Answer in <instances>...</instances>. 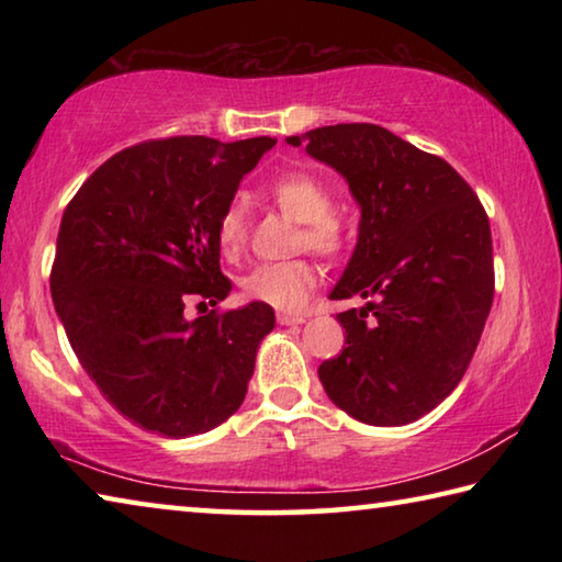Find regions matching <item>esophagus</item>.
<instances>
[{"instance_id":"1","label":"esophagus","mask_w":562,"mask_h":562,"mask_svg":"<svg viewBox=\"0 0 562 562\" xmlns=\"http://www.w3.org/2000/svg\"><path fill=\"white\" fill-rule=\"evenodd\" d=\"M278 322H280V325H284V327H290V325H302V322H304V315H294V312H280V315H278Z\"/></svg>"}]
</instances>
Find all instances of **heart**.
Here are the masks:
<instances>
[{
    "instance_id": "1",
    "label": "heart",
    "mask_w": 562,
    "mask_h": 562,
    "mask_svg": "<svg viewBox=\"0 0 562 562\" xmlns=\"http://www.w3.org/2000/svg\"><path fill=\"white\" fill-rule=\"evenodd\" d=\"M270 201L284 215L300 223L294 245L322 255L339 258L351 240V227L345 211L331 205L329 188L317 176L292 170L274 178L268 186ZM217 245L225 255H237L247 243V215L243 203H231L217 217ZM319 270L310 260L262 262L240 278V290L247 300L270 304L274 310H300L315 292Z\"/></svg>"
}]
</instances>
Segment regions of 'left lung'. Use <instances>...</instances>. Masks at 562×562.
<instances>
[{"label": "left lung", "instance_id": "obj_1", "mask_svg": "<svg viewBox=\"0 0 562 562\" xmlns=\"http://www.w3.org/2000/svg\"><path fill=\"white\" fill-rule=\"evenodd\" d=\"M288 144L347 178L361 207L359 240L331 300L345 349L319 364L341 412L372 426L412 424L439 406L469 369L493 290L488 215L443 158L374 123H337Z\"/></svg>", "mask_w": 562, "mask_h": 562}]
</instances>
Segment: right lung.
Wrapping results in <instances>:
<instances>
[{"label":"right lung","mask_w":562,"mask_h":562,"mask_svg":"<svg viewBox=\"0 0 562 562\" xmlns=\"http://www.w3.org/2000/svg\"><path fill=\"white\" fill-rule=\"evenodd\" d=\"M272 146L268 136L144 140L93 170L66 205L52 265L56 315L83 372L140 429L186 439L243 404L272 307H216L195 321L182 310L231 294L217 217Z\"/></svg>","instance_id":"right-lung-1"}]
</instances>
